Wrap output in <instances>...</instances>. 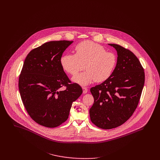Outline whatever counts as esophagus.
I'll return each instance as SVG.
<instances>
[{"mask_svg":"<svg viewBox=\"0 0 160 160\" xmlns=\"http://www.w3.org/2000/svg\"><path fill=\"white\" fill-rule=\"evenodd\" d=\"M82 90L84 93H86L88 92V89L86 87H82Z\"/></svg>","mask_w":160,"mask_h":160,"instance_id":"1","label":"esophagus"}]
</instances>
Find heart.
<instances>
[{"mask_svg":"<svg viewBox=\"0 0 160 160\" xmlns=\"http://www.w3.org/2000/svg\"><path fill=\"white\" fill-rule=\"evenodd\" d=\"M60 63L63 70L72 76L82 70L84 65L86 71L73 77L72 81L87 86L93 81L102 82L109 79L116 67L117 56L100 44L83 42L75 47V54L63 55Z\"/></svg>","mask_w":160,"mask_h":160,"instance_id":"heart-1","label":"heart"}]
</instances>
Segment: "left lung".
I'll list each match as a JSON object with an SVG mask.
<instances>
[{
    "mask_svg": "<svg viewBox=\"0 0 160 160\" xmlns=\"http://www.w3.org/2000/svg\"><path fill=\"white\" fill-rule=\"evenodd\" d=\"M117 50V65L112 76L91 89L94 103L89 114L93 124L103 129L118 127L128 121L138 104L145 72L137 57L122 46L109 44Z\"/></svg>",
    "mask_w": 160,
    "mask_h": 160,
    "instance_id": "1",
    "label": "left lung"
}]
</instances>
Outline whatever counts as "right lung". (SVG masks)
I'll return each instance as SVG.
<instances>
[{
  "label": "right lung",
  "mask_w": 160,
  "mask_h": 160,
  "mask_svg": "<svg viewBox=\"0 0 160 160\" xmlns=\"http://www.w3.org/2000/svg\"><path fill=\"white\" fill-rule=\"evenodd\" d=\"M72 43L50 41L32 49L19 76V91L26 112L36 122L47 128H56L66 121L72 102L82 93L60 63L63 52Z\"/></svg>",
  "instance_id": "right-lung-1"
}]
</instances>
